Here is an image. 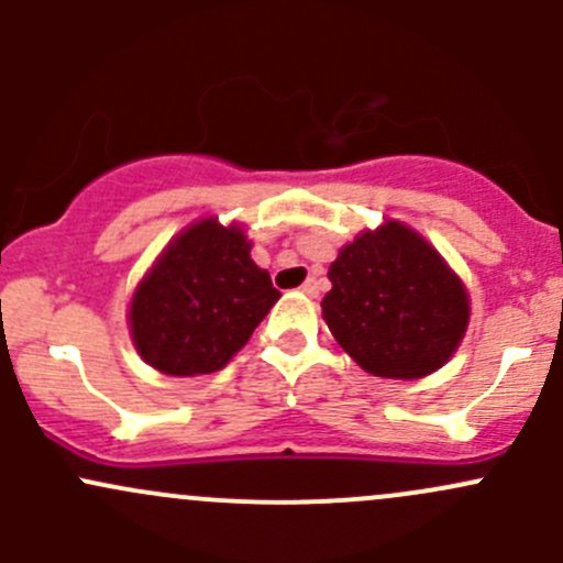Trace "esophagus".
Wrapping results in <instances>:
<instances>
[{
  "instance_id": "obj_1",
  "label": "esophagus",
  "mask_w": 563,
  "mask_h": 563,
  "mask_svg": "<svg viewBox=\"0 0 563 563\" xmlns=\"http://www.w3.org/2000/svg\"><path fill=\"white\" fill-rule=\"evenodd\" d=\"M299 291H302L305 297H318V280H316V277H308V280L302 283V288H299Z\"/></svg>"
}]
</instances>
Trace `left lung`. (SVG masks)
<instances>
[{
  "label": "left lung",
  "instance_id": "left-lung-1",
  "mask_svg": "<svg viewBox=\"0 0 563 563\" xmlns=\"http://www.w3.org/2000/svg\"><path fill=\"white\" fill-rule=\"evenodd\" d=\"M323 321L340 349L382 378L430 376L455 354L468 327V294L439 250L387 220L362 231L329 266Z\"/></svg>",
  "mask_w": 563,
  "mask_h": 563
}]
</instances>
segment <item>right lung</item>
<instances>
[{"label": "right lung", "mask_w": 563, "mask_h": 563, "mask_svg": "<svg viewBox=\"0 0 563 563\" xmlns=\"http://www.w3.org/2000/svg\"><path fill=\"white\" fill-rule=\"evenodd\" d=\"M280 291L250 258L242 225L207 218L168 242L130 302V334L146 365L203 376L229 365Z\"/></svg>", "instance_id": "1"}]
</instances>
